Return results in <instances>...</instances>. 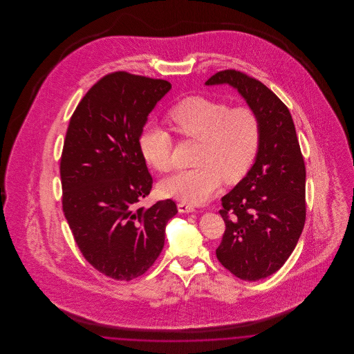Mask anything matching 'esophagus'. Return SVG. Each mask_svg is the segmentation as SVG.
<instances>
[{
    "label": "esophagus",
    "instance_id": "esophagus-1",
    "mask_svg": "<svg viewBox=\"0 0 354 354\" xmlns=\"http://www.w3.org/2000/svg\"><path fill=\"white\" fill-rule=\"evenodd\" d=\"M178 211L180 214H189V212H195V207L188 204V203H179L178 204Z\"/></svg>",
    "mask_w": 354,
    "mask_h": 354
}]
</instances>
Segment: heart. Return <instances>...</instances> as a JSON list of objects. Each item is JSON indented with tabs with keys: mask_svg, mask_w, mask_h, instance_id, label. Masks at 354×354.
<instances>
[{
	"mask_svg": "<svg viewBox=\"0 0 354 354\" xmlns=\"http://www.w3.org/2000/svg\"><path fill=\"white\" fill-rule=\"evenodd\" d=\"M174 129L185 138L202 142L198 169H182L159 185L160 192L183 203L201 204L219 189L221 179L239 182L251 169L260 145V122L250 107H235L205 97H189L169 113ZM139 149L153 169H172V136L156 122L140 131Z\"/></svg>",
	"mask_w": 354,
	"mask_h": 354,
	"instance_id": "heart-1",
	"label": "heart"
}]
</instances>
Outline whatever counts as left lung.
I'll return each mask as SVG.
<instances>
[{
  "label": "left lung",
  "mask_w": 354,
  "mask_h": 354,
  "mask_svg": "<svg viewBox=\"0 0 354 354\" xmlns=\"http://www.w3.org/2000/svg\"><path fill=\"white\" fill-rule=\"evenodd\" d=\"M205 86L237 90L260 122V145L247 175L221 198L225 232L216 257L236 277L257 281L280 270L305 223V165L292 115L266 84L236 71Z\"/></svg>",
  "instance_id": "8db88e82"
}]
</instances>
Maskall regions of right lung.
<instances>
[{
    "label": "right lung",
    "instance_id": "add662e5",
    "mask_svg": "<svg viewBox=\"0 0 354 354\" xmlns=\"http://www.w3.org/2000/svg\"><path fill=\"white\" fill-rule=\"evenodd\" d=\"M169 90L163 80L113 73L87 91L68 123L64 214L84 259L114 280L130 281L151 267L178 214L171 199L138 207L152 187L139 136Z\"/></svg>",
    "mask_w": 354,
    "mask_h": 354
}]
</instances>
